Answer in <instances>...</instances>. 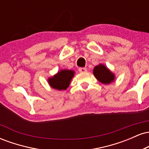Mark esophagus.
I'll list each match as a JSON object with an SVG mask.
<instances>
[{
	"mask_svg": "<svg viewBox=\"0 0 149 149\" xmlns=\"http://www.w3.org/2000/svg\"><path fill=\"white\" fill-rule=\"evenodd\" d=\"M78 71H79V72H86L87 71V69L86 68H84V67H80L78 69Z\"/></svg>",
	"mask_w": 149,
	"mask_h": 149,
	"instance_id": "obj_1",
	"label": "esophagus"
}]
</instances>
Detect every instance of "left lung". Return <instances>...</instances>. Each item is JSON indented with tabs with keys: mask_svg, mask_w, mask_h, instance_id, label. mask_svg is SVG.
<instances>
[{
	"mask_svg": "<svg viewBox=\"0 0 149 149\" xmlns=\"http://www.w3.org/2000/svg\"><path fill=\"white\" fill-rule=\"evenodd\" d=\"M93 73L99 81L104 84H109L113 81L114 76L109 69L103 64H99L94 69Z\"/></svg>",
	"mask_w": 149,
	"mask_h": 149,
	"instance_id": "obj_1",
	"label": "left lung"
}]
</instances>
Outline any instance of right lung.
<instances>
[{"instance_id": "1", "label": "right lung", "mask_w": 149, "mask_h": 149, "mask_svg": "<svg viewBox=\"0 0 149 149\" xmlns=\"http://www.w3.org/2000/svg\"><path fill=\"white\" fill-rule=\"evenodd\" d=\"M74 71L71 70H61V71L49 78L48 83L52 88L58 90H64L69 86Z\"/></svg>"}]
</instances>
